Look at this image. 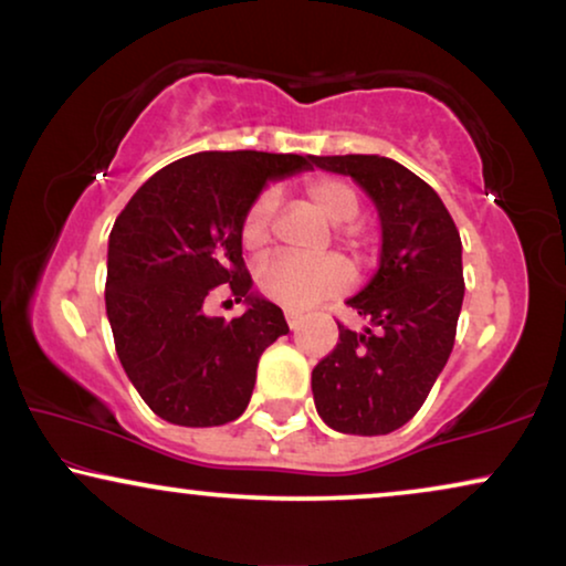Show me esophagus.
Here are the masks:
<instances>
[{
	"label": "esophagus",
	"mask_w": 566,
	"mask_h": 566,
	"mask_svg": "<svg viewBox=\"0 0 566 566\" xmlns=\"http://www.w3.org/2000/svg\"><path fill=\"white\" fill-rule=\"evenodd\" d=\"M285 322H289L291 329H296L298 322H301V314L293 312V308H285Z\"/></svg>",
	"instance_id": "esophagus-1"
}]
</instances>
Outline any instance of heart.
<instances>
[{
    "label": "heart",
    "mask_w": 566,
    "mask_h": 566,
    "mask_svg": "<svg viewBox=\"0 0 566 566\" xmlns=\"http://www.w3.org/2000/svg\"><path fill=\"white\" fill-rule=\"evenodd\" d=\"M306 196L312 200L316 211L332 223H347L353 221L360 211V198L350 185L335 177H316V180L306 182ZM277 198L275 192H262L254 203L247 208L242 229V244L247 250H260L270 239V223H273ZM347 244L358 247L355 234H343ZM258 283L260 291L268 298L277 301V304L291 308H306L316 304V301L332 296V293L345 291L350 285V268L337 254H327V258H296V254H270L268 260L260 262L258 268Z\"/></svg>",
    "instance_id": "obj_1"
}]
</instances>
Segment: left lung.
<instances>
[{
  "label": "left lung",
  "mask_w": 566,
  "mask_h": 566,
  "mask_svg": "<svg viewBox=\"0 0 566 566\" xmlns=\"http://www.w3.org/2000/svg\"><path fill=\"white\" fill-rule=\"evenodd\" d=\"M347 175L381 219V260L347 298L368 324L339 327V343L312 370L316 412L347 436H386L417 415L453 350L463 304L459 229L428 182L378 154L312 157Z\"/></svg>",
  "instance_id": "1"
}]
</instances>
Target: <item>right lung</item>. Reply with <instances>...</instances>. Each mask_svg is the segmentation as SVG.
Listing matches in <instances>:
<instances>
[{"mask_svg": "<svg viewBox=\"0 0 566 566\" xmlns=\"http://www.w3.org/2000/svg\"><path fill=\"white\" fill-rule=\"evenodd\" d=\"M312 169V154L200 151L151 175L107 239L105 308L120 366L161 420L213 428L250 405L260 355L289 332L252 291L242 219L270 180ZM230 283L248 312L227 323L202 301Z\"/></svg>", "mask_w": 566, "mask_h": 566, "instance_id": "1", "label": "right lung"}]
</instances>
